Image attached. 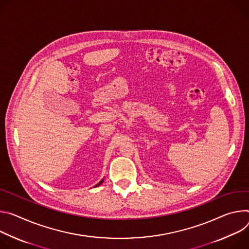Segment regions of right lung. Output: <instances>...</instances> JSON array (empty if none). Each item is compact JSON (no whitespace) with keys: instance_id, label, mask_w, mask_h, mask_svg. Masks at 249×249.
<instances>
[{"instance_id":"right-lung-1","label":"right lung","mask_w":249,"mask_h":249,"mask_svg":"<svg viewBox=\"0 0 249 249\" xmlns=\"http://www.w3.org/2000/svg\"><path fill=\"white\" fill-rule=\"evenodd\" d=\"M103 182H104V179H103V180H101V181H100V182H99V183H98V184H97V185H96V186H95V187H97V186H99V185H101V184H102V183H103Z\"/></svg>"}]
</instances>
